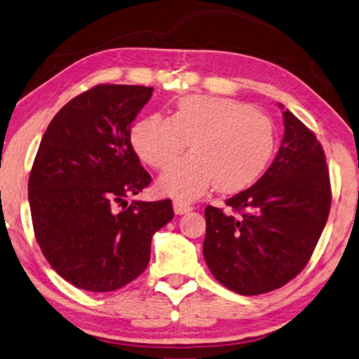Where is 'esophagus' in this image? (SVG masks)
Here are the masks:
<instances>
[{
    "instance_id": "obj_1",
    "label": "esophagus",
    "mask_w": 359,
    "mask_h": 359,
    "mask_svg": "<svg viewBox=\"0 0 359 359\" xmlns=\"http://www.w3.org/2000/svg\"><path fill=\"white\" fill-rule=\"evenodd\" d=\"M173 210L176 215H184V213H189V211L192 210V207L189 203L186 202H181V201H175L173 202Z\"/></svg>"
}]
</instances>
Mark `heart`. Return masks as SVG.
I'll list each match as a JSON object with an SVG mask.
<instances>
[{
	"instance_id": "1",
	"label": "heart",
	"mask_w": 359,
	"mask_h": 359,
	"mask_svg": "<svg viewBox=\"0 0 359 359\" xmlns=\"http://www.w3.org/2000/svg\"><path fill=\"white\" fill-rule=\"evenodd\" d=\"M189 143L192 154L161 178L163 191L186 201L213 183L224 192L255 183L275 152V128L269 116L250 104L207 95L183 97L173 117L152 114L132 128L135 151L156 168L168 167Z\"/></svg>"
}]
</instances>
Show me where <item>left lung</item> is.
Masks as SVG:
<instances>
[{
	"label": "left lung",
	"mask_w": 359,
	"mask_h": 359,
	"mask_svg": "<svg viewBox=\"0 0 359 359\" xmlns=\"http://www.w3.org/2000/svg\"><path fill=\"white\" fill-rule=\"evenodd\" d=\"M283 121L272 165L226 201L237 215L205 208V262L221 285L242 296L264 294L294 278L307 266L331 208L320 141L290 109Z\"/></svg>",
	"instance_id": "obj_1"
}]
</instances>
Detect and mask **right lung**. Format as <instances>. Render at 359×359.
Wrapping results in <instances>:
<instances>
[{"instance_id": "right-lung-1", "label": "right lung", "mask_w": 359, "mask_h": 359, "mask_svg": "<svg viewBox=\"0 0 359 359\" xmlns=\"http://www.w3.org/2000/svg\"><path fill=\"white\" fill-rule=\"evenodd\" d=\"M152 92L92 87L58 111L41 140L28 180L34 237L52 269L81 290L114 291L143 273L152 235L175 216L170 198L126 201L151 183L130 127Z\"/></svg>"}]
</instances>
